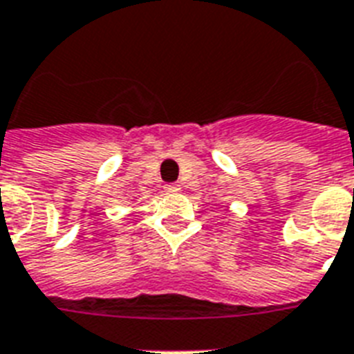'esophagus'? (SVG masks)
Instances as JSON below:
<instances>
[{
    "label": "esophagus",
    "mask_w": 354,
    "mask_h": 354,
    "mask_svg": "<svg viewBox=\"0 0 354 354\" xmlns=\"http://www.w3.org/2000/svg\"><path fill=\"white\" fill-rule=\"evenodd\" d=\"M180 185L178 183H169V185H165V193L167 195H176V193H180Z\"/></svg>",
    "instance_id": "34e87169"
}]
</instances>
